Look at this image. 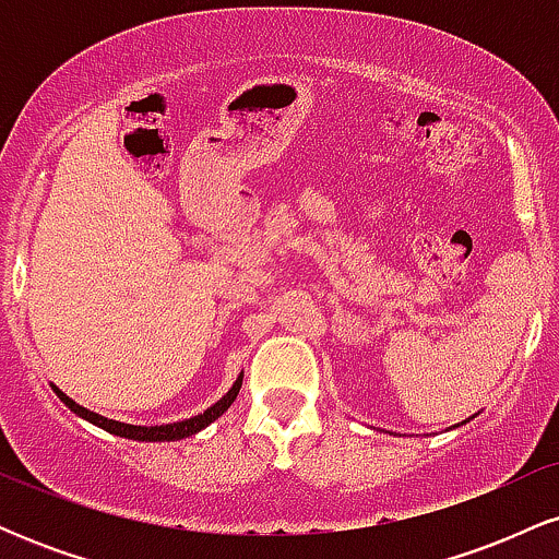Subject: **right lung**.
I'll return each instance as SVG.
<instances>
[{"instance_id": "right-lung-1", "label": "right lung", "mask_w": 559, "mask_h": 559, "mask_svg": "<svg viewBox=\"0 0 559 559\" xmlns=\"http://www.w3.org/2000/svg\"><path fill=\"white\" fill-rule=\"evenodd\" d=\"M241 378L243 376L236 378V383L228 389V394L223 396V400H217L213 407H207V409H204V413L194 415V418H186V420H178V423H165V426H131V423L110 420V418H105V415H96V413H92V409H86V407H81V404H75L68 394H62V391L57 389V386H52V389H55V394L60 396V400L66 402L75 415H81L83 420L94 423V426L105 428L107 433L123 436V439H133V441H178V439H186V436L199 433V431H202V428H207L210 423L221 418V415L226 413L230 404H234L236 396H239Z\"/></svg>"}]
</instances>
